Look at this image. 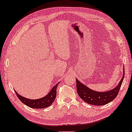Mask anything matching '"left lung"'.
I'll return each instance as SVG.
<instances>
[{"instance_id": "left-lung-1", "label": "left lung", "mask_w": 132, "mask_h": 132, "mask_svg": "<svg viewBox=\"0 0 132 132\" xmlns=\"http://www.w3.org/2000/svg\"><path fill=\"white\" fill-rule=\"evenodd\" d=\"M123 76L119 85L114 89L106 92H99L93 91L88 88L86 86L81 83L78 80H76L77 92L81 99L90 104L97 106L104 105L112 102L118 96L119 90L122 84V81L125 76V70L123 69Z\"/></svg>"}]
</instances>
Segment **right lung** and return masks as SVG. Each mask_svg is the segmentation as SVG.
I'll use <instances>...</instances> for the list:
<instances>
[{
	"label": "right lung",
	"instance_id": "obj_1",
	"mask_svg": "<svg viewBox=\"0 0 132 132\" xmlns=\"http://www.w3.org/2000/svg\"><path fill=\"white\" fill-rule=\"evenodd\" d=\"M57 85L58 83L52 88L51 91L48 93L47 95L41 98V99L36 100L27 99V98L22 97V96L19 95L15 90L14 92H15L16 95L20 101L29 107L34 109L45 108L51 106L55 100L56 97V88H57Z\"/></svg>",
	"mask_w": 132,
	"mask_h": 132
}]
</instances>
